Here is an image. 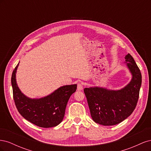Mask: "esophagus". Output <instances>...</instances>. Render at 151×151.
<instances>
[{"instance_id":"esophagus-1","label":"esophagus","mask_w":151,"mask_h":151,"mask_svg":"<svg viewBox=\"0 0 151 151\" xmlns=\"http://www.w3.org/2000/svg\"><path fill=\"white\" fill-rule=\"evenodd\" d=\"M83 89V84L82 83H78L77 84V90L81 91Z\"/></svg>"}]
</instances>
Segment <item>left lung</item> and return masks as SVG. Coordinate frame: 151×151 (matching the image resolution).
Instances as JSON below:
<instances>
[{"label":"left lung","instance_id":"obj_1","mask_svg":"<svg viewBox=\"0 0 151 151\" xmlns=\"http://www.w3.org/2000/svg\"><path fill=\"white\" fill-rule=\"evenodd\" d=\"M125 58L132 74V79L124 88L113 91L94 87L84 89L91 117L100 125L118 124L129 117L137 106L142 75L130 54L128 53Z\"/></svg>","mask_w":151,"mask_h":151}]
</instances>
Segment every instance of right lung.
Instances as JSON below:
<instances>
[{
	"mask_svg": "<svg viewBox=\"0 0 151 151\" xmlns=\"http://www.w3.org/2000/svg\"><path fill=\"white\" fill-rule=\"evenodd\" d=\"M19 63L11 77L13 98L18 111L26 120L43 128L58 125L64 117L67 102L76 92L77 84L60 87L53 93L40 99H30L22 94L17 85L16 73Z\"/></svg>",
	"mask_w": 151,
	"mask_h": 151,
	"instance_id": "obj_1",
	"label": "right lung"
}]
</instances>
